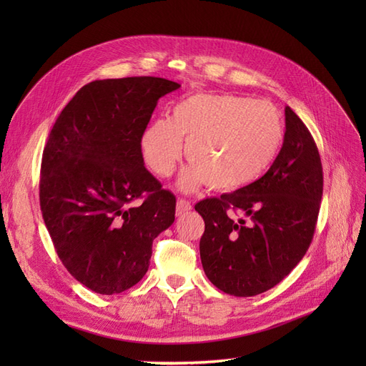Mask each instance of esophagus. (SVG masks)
Masks as SVG:
<instances>
[{
  "mask_svg": "<svg viewBox=\"0 0 366 366\" xmlns=\"http://www.w3.org/2000/svg\"><path fill=\"white\" fill-rule=\"evenodd\" d=\"M191 209H192L191 202L184 200V198H179V200H177V214L179 215L187 212V210H191Z\"/></svg>",
  "mask_w": 366,
  "mask_h": 366,
  "instance_id": "1",
  "label": "esophagus"
}]
</instances>
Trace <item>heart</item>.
<instances>
[{
    "mask_svg": "<svg viewBox=\"0 0 366 366\" xmlns=\"http://www.w3.org/2000/svg\"><path fill=\"white\" fill-rule=\"evenodd\" d=\"M284 139L274 105L237 94H194L177 104L169 119H156L142 132L140 152L148 169L169 177L183 156L179 187L235 191L253 183L278 156Z\"/></svg>",
    "mask_w": 366,
    "mask_h": 366,
    "instance_id": "1",
    "label": "heart"
}]
</instances>
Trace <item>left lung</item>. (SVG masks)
<instances>
[{"instance_id":"left-lung-1","label":"left lung","mask_w":366,"mask_h":366,"mask_svg":"<svg viewBox=\"0 0 366 366\" xmlns=\"http://www.w3.org/2000/svg\"><path fill=\"white\" fill-rule=\"evenodd\" d=\"M324 175L316 143L285 107L282 148L261 179L195 204L204 219L200 257L207 280L234 296L270 290L304 258L313 239ZM239 209L247 219L227 212Z\"/></svg>"}]
</instances>
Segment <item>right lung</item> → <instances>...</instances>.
<instances>
[{"instance_id":"obj_1","label":"right lung","mask_w":366,"mask_h":366,"mask_svg":"<svg viewBox=\"0 0 366 366\" xmlns=\"http://www.w3.org/2000/svg\"><path fill=\"white\" fill-rule=\"evenodd\" d=\"M179 88L152 76L93 81L50 131L42 218L65 269L96 293L136 285L148 272L154 238L174 223L175 197L143 166L140 137L159 99ZM143 196L140 207L129 206Z\"/></svg>"}]
</instances>
